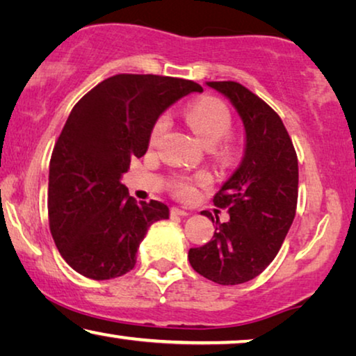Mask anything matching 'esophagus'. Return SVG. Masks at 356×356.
<instances>
[{
    "mask_svg": "<svg viewBox=\"0 0 356 356\" xmlns=\"http://www.w3.org/2000/svg\"><path fill=\"white\" fill-rule=\"evenodd\" d=\"M187 214H188L187 211L176 208V206H172V208H171V216H187Z\"/></svg>",
    "mask_w": 356,
    "mask_h": 356,
    "instance_id": "obj_1",
    "label": "esophagus"
}]
</instances>
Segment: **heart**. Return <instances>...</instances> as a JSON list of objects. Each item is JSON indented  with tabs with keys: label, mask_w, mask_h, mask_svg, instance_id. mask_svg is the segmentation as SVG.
I'll return each mask as SVG.
<instances>
[{
	"label": "heart",
	"mask_w": 356,
	"mask_h": 356,
	"mask_svg": "<svg viewBox=\"0 0 356 356\" xmlns=\"http://www.w3.org/2000/svg\"><path fill=\"white\" fill-rule=\"evenodd\" d=\"M185 120L190 127L198 134L206 145H212L214 152L222 158H232L236 152V142L229 137L233 120L232 113L222 100L216 97H201L188 104L184 111ZM168 129V121L158 118L153 123L150 134H148V145L155 148L160 145L164 132ZM208 180L204 174L200 176H184L179 174L172 179L171 188L177 196H190L193 193L196 184H203Z\"/></svg>",
	"instance_id": "heart-1"
}]
</instances>
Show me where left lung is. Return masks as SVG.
<instances>
[{
  "label": "left lung",
  "mask_w": 356,
  "mask_h": 356,
  "mask_svg": "<svg viewBox=\"0 0 356 356\" xmlns=\"http://www.w3.org/2000/svg\"><path fill=\"white\" fill-rule=\"evenodd\" d=\"M230 99L246 129L240 168L214 196L230 220L216 216L214 236L192 248L195 272L217 284H241L261 275L277 256L293 224L299 195V164L283 121L268 104L236 81H208ZM201 214L211 217V212Z\"/></svg>",
  "instance_id": "8db88e82"
}]
</instances>
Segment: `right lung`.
Instances as JSON below:
<instances>
[{
	"label": "right lung",
	"instance_id": "add662e5",
	"mask_svg": "<svg viewBox=\"0 0 356 356\" xmlns=\"http://www.w3.org/2000/svg\"><path fill=\"white\" fill-rule=\"evenodd\" d=\"M203 88L160 75L110 76L73 107L49 163L47 214L54 243L75 272L91 280L121 277L164 203L137 201L120 182L131 160L145 155L148 134L169 105Z\"/></svg>",
	"mask_w": 356,
	"mask_h": 356
}]
</instances>
